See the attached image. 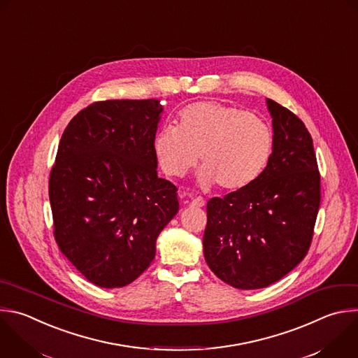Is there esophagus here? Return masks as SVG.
I'll return each mask as SVG.
<instances>
[{"instance_id": "esophagus-1", "label": "esophagus", "mask_w": 358, "mask_h": 358, "mask_svg": "<svg viewBox=\"0 0 358 358\" xmlns=\"http://www.w3.org/2000/svg\"><path fill=\"white\" fill-rule=\"evenodd\" d=\"M203 205H205V201H203V198H201V196H196V198H194V199L189 202V206L202 208Z\"/></svg>"}]
</instances>
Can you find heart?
<instances>
[{
  "label": "heart",
  "mask_w": 358,
  "mask_h": 358,
  "mask_svg": "<svg viewBox=\"0 0 358 358\" xmlns=\"http://www.w3.org/2000/svg\"><path fill=\"white\" fill-rule=\"evenodd\" d=\"M274 148L271 128L260 116L215 101L184 108L177 128L162 127L153 150L162 170L182 177L199 155V181L226 191L250 187L266 170Z\"/></svg>",
  "instance_id": "obj_1"
}]
</instances>
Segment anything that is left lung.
<instances>
[{
	"label": "left lung",
	"mask_w": 358,
	"mask_h": 358,
	"mask_svg": "<svg viewBox=\"0 0 358 358\" xmlns=\"http://www.w3.org/2000/svg\"><path fill=\"white\" fill-rule=\"evenodd\" d=\"M274 148L248 188L206 205L203 256L212 273L239 289L266 288L306 256L320 205L310 134L289 109L267 98Z\"/></svg>",
	"instance_id": "1"
}]
</instances>
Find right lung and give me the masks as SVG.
<instances>
[{
  "instance_id": "right-lung-1",
  "label": "right lung",
  "mask_w": 358,
  "mask_h": 358,
  "mask_svg": "<svg viewBox=\"0 0 358 358\" xmlns=\"http://www.w3.org/2000/svg\"><path fill=\"white\" fill-rule=\"evenodd\" d=\"M157 99L91 103L67 125L50 171L55 239L92 284L121 288L153 262L178 212L177 187L157 176Z\"/></svg>"
}]
</instances>
